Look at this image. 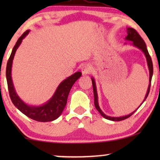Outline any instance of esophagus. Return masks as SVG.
Masks as SVG:
<instances>
[{
  "instance_id": "obj_1",
  "label": "esophagus",
  "mask_w": 160,
  "mask_h": 160,
  "mask_svg": "<svg viewBox=\"0 0 160 160\" xmlns=\"http://www.w3.org/2000/svg\"><path fill=\"white\" fill-rule=\"evenodd\" d=\"M82 72L84 75H86V74H88L90 73V68L88 65H82Z\"/></svg>"
}]
</instances>
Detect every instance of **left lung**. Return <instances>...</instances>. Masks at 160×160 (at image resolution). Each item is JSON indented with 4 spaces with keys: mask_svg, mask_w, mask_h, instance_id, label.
I'll use <instances>...</instances> for the list:
<instances>
[{
    "mask_svg": "<svg viewBox=\"0 0 160 160\" xmlns=\"http://www.w3.org/2000/svg\"><path fill=\"white\" fill-rule=\"evenodd\" d=\"M128 36H126L125 39L128 41H132V44L134 46V47H136L138 48L141 50L142 52H143L144 54H145L146 56V60H147V64H148V70H149V84H148V89H147V92H146V95L145 96V98H144L143 102L145 101L146 98L148 97V93H149V91H150V87H151V82H152V75H153V63H152V58H151V57L149 55V54H148V52L147 49H146V45L145 42H144L143 39L141 38V36L138 34V32L135 29H133L132 28H128ZM92 79V87H93V92H94V103H95V106L97 110L98 111V112H99L100 114H101L102 117H103L105 119H108V120H111V121H122V120H124V119H128L130 117V116H132L133 113H134L135 111L138 110V108H139L140 106H141L142 103L141 104V106H140L136 110L133 111L131 113H130L129 115H127V116H124V117H109V116H107L105 114V113L102 112L101 111V109L99 107V105H98V93H97V89H96V85H95V79H94L93 78H91Z\"/></svg>",
    "mask_w": 160,
    "mask_h": 160,
    "instance_id": "obj_1",
    "label": "left lung"
}]
</instances>
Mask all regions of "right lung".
<instances>
[{"mask_svg": "<svg viewBox=\"0 0 160 160\" xmlns=\"http://www.w3.org/2000/svg\"><path fill=\"white\" fill-rule=\"evenodd\" d=\"M30 30H28L19 37L16 44L13 48L12 54L8 59L7 65H6V80H7L8 89L9 92L11 100L15 107L19 109L22 113L27 116L30 119L38 122H47L54 121L60 117L67 103L68 97L70 90L72 86L74 84L77 79L82 76L81 72H76L73 75L68 77L66 79L62 81L57 88L55 92L47 102L40 106H32L26 104L22 100L15 91L14 84L12 78V66L15 52L17 48L21 44L22 39L29 33Z\"/></svg>", "mask_w": 160, "mask_h": 160, "instance_id": "add662e5", "label": "right lung"}]
</instances>
